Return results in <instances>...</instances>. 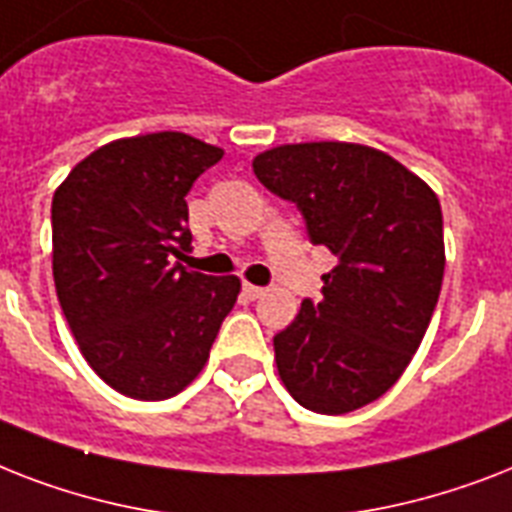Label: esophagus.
<instances>
[{
  "label": "esophagus",
  "mask_w": 512,
  "mask_h": 512,
  "mask_svg": "<svg viewBox=\"0 0 512 512\" xmlns=\"http://www.w3.org/2000/svg\"><path fill=\"white\" fill-rule=\"evenodd\" d=\"M268 289L265 287H255V284H244V295L249 297V300H260V297L265 295Z\"/></svg>",
  "instance_id": "1"
}]
</instances>
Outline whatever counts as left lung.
<instances>
[{"instance_id": "8db88e82", "label": "left lung", "mask_w": 512, "mask_h": 512, "mask_svg": "<svg viewBox=\"0 0 512 512\" xmlns=\"http://www.w3.org/2000/svg\"><path fill=\"white\" fill-rule=\"evenodd\" d=\"M257 180L292 201L337 265L321 300L273 337L297 404L345 414L396 385L420 348L444 281V217L428 183L358 143H295L255 156Z\"/></svg>"}]
</instances>
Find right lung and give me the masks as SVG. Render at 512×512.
Returning <instances> with one entry per match:
<instances>
[{"label": "right lung", "instance_id": "add662e5", "mask_svg": "<svg viewBox=\"0 0 512 512\" xmlns=\"http://www.w3.org/2000/svg\"><path fill=\"white\" fill-rule=\"evenodd\" d=\"M223 148L183 132L92 151L52 196V276L60 308L100 380L164 401L196 380L239 297L236 276L177 263L191 252L185 196Z\"/></svg>", "mask_w": 512, "mask_h": 512}]
</instances>
